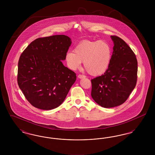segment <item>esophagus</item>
Returning <instances> with one entry per match:
<instances>
[{
  "label": "esophagus",
  "instance_id": "esophagus-1",
  "mask_svg": "<svg viewBox=\"0 0 155 155\" xmlns=\"http://www.w3.org/2000/svg\"><path fill=\"white\" fill-rule=\"evenodd\" d=\"M78 77L79 78H84V77H85V75H81V74H79V75H78Z\"/></svg>",
  "mask_w": 155,
  "mask_h": 155
}]
</instances>
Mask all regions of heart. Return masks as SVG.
Listing matches in <instances>:
<instances>
[{"label":"heart","mask_w":155,"mask_h":155,"mask_svg":"<svg viewBox=\"0 0 155 155\" xmlns=\"http://www.w3.org/2000/svg\"><path fill=\"white\" fill-rule=\"evenodd\" d=\"M111 50L109 44L104 41H84L77 45L74 52H68L65 60L67 65L75 70L84 62L85 70L91 75L104 73L110 63Z\"/></svg>","instance_id":"heart-1"}]
</instances>
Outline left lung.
I'll list each match as a JSON object with an SVG mask.
<instances>
[{
    "label": "left lung",
    "mask_w": 155,
    "mask_h": 155,
    "mask_svg": "<svg viewBox=\"0 0 155 155\" xmlns=\"http://www.w3.org/2000/svg\"><path fill=\"white\" fill-rule=\"evenodd\" d=\"M113 52L109 66L104 74L91 80V96L103 107L124 103L137 81L138 62L131 48L120 37L111 35Z\"/></svg>",
    "instance_id": "left-lung-1"
}]
</instances>
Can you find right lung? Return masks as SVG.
<instances>
[{
    "mask_svg": "<svg viewBox=\"0 0 155 155\" xmlns=\"http://www.w3.org/2000/svg\"><path fill=\"white\" fill-rule=\"evenodd\" d=\"M71 44V39L64 35L39 38L21 53L17 83L35 107L42 110L58 107L76 80V74L61 62Z\"/></svg>",
    "mask_w": 155,
    "mask_h": 155,
    "instance_id": "obj_1",
    "label": "right lung"
}]
</instances>
